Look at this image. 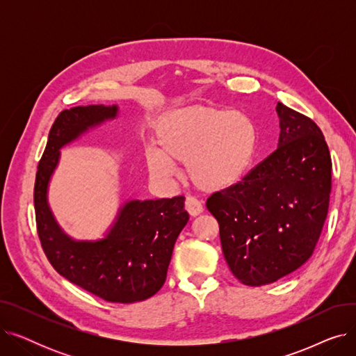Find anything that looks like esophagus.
Instances as JSON below:
<instances>
[{"mask_svg": "<svg viewBox=\"0 0 356 356\" xmlns=\"http://www.w3.org/2000/svg\"><path fill=\"white\" fill-rule=\"evenodd\" d=\"M184 208H186V211H188V212L191 213V216H197L199 213L203 212L202 203H200L196 197H193V196H188V197H186Z\"/></svg>", "mask_w": 356, "mask_h": 356, "instance_id": "esophagus-1", "label": "esophagus"}]
</instances>
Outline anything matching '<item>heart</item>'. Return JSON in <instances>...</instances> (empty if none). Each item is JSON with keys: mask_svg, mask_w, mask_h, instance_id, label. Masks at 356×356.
Listing matches in <instances>:
<instances>
[{"mask_svg": "<svg viewBox=\"0 0 356 356\" xmlns=\"http://www.w3.org/2000/svg\"><path fill=\"white\" fill-rule=\"evenodd\" d=\"M154 144L144 152L148 173L170 180L176 161L186 163L191 180L204 191H222L245 176L254 160L258 131L241 111L195 105L168 111L154 125Z\"/></svg>", "mask_w": 356, "mask_h": 356, "instance_id": "heart-1", "label": "heart"}]
</instances>
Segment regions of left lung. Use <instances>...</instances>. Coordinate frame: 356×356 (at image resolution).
I'll list each match as a JSON object with an SVG mask.
<instances>
[{
	"label": "left lung",
	"mask_w": 356,
	"mask_h": 356,
	"mask_svg": "<svg viewBox=\"0 0 356 356\" xmlns=\"http://www.w3.org/2000/svg\"><path fill=\"white\" fill-rule=\"evenodd\" d=\"M275 111V152L207 200L232 274L252 287L277 282L312 257L332 189V160L321 128L282 102Z\"/></svg>",
	"instance_id": "obj_1"
}]
</instances>
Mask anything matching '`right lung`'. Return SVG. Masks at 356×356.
Here are the masks:
<instances>
[{
  "instance_id": "add662e5",
  "label": "right lung",
  "mask_w": 356,
  "mask_h": 356,
  "mask_svg": "<svg viewBox=\"0 0 356 356\" xmlns=\"http://www.w3.org/2000/svg\"><path fill=\"white\" fill-rule=\"evenodd\" d=\"M117 115V105L60 112L37 167L34 208L43 251L56 271L106 302L136 303L154 296L165 282L176 239L189 220L184 196L125 202L105 236L97 241H76L65 234L47 200L60 148Z\"/></svg>"
}]
</instances>
